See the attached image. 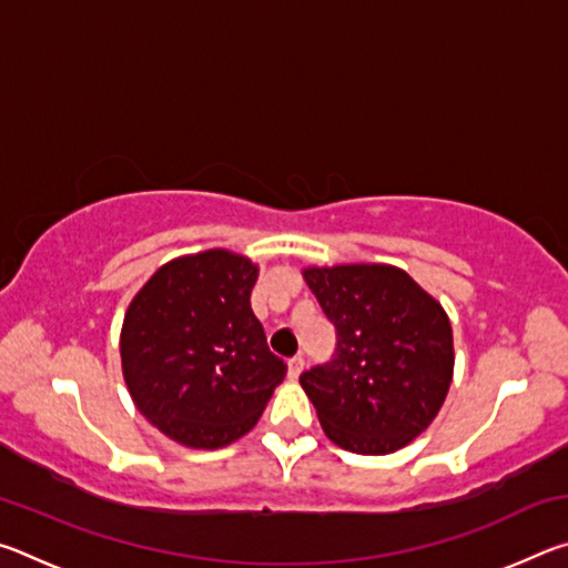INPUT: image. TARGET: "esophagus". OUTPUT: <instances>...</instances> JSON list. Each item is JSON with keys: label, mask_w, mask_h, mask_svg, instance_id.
I'll use <instances>...</instances> for the list:
<instances>
[{"label": "esophagus", "mask_w": 568, "mask_h": 568, "mask_svg": "<svg viewBox=\"0 0 568 568\" xmlns=\"http://www.w3.org/2000/svg\"><path fill=\"white\" fill-rule=\"evenodd\" d=\"M303 368H305V361H303V355H295V358L287 361V376H291L293 381H295L297 376H301Z\"/></svg>", "instance_id": "obj_1"}]
</instances>
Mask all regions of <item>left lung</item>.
I'll return each instance as SVG.
<instances>
[{
	"label": "left lung",
	"mask_w": 568,
	"mask_h": 568,
	"mask_svg": "<svg viewBox=\"0 0 568 568\" xmlns=\"http://www.w3.org/2000/svg\"><path fill=\"white\" fill-rule=\"evenodd\" d=\"M335 328V353L301 386L333 444L386 456L430 426L454 378V333L444 307L393 265L307 267Z\"/></svg>",
	"instance_id": "8db88e82"
}]
</instances>
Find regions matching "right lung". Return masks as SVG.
I'll return each instance as SVG.
<instances>
[{
  "label": "right lung",
  "instance_id": "obj_1",
  "mask_svg": "<svg viewBox=\"0 0 568 568\" xmlns=\"http://www.w3.org/2000/svg\"><path fill=\"white\" fill-rule=\"evenodd\" d=\"M257 267L227 250L178 257L124 313L120 353L134 406L190 448H220L255 426L287 365L250 307Z\"/></svg>",
  "mask_w": 568,
  "mask_h": 568
}]
</instances>
